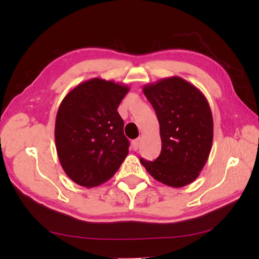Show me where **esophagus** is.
<instances>
[{
  "mask_svg": "<svg viewBox=\"0 0 259 259\" xmlns=\"http://www.w3.org/2000/svg\"><path fill=\"white\" fill-rule=\"evenodd\" d=\"M139 147H140V139H136L131 141V148H133L135 151L138 150Z\"/></svg>",
  "mask_w": 259,
  "mask_h": 259,
  "instance_id": "1",
  "label": "esophagus"
}]
</instances>
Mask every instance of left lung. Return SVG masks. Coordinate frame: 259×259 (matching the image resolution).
Listing matches in <instances>:
<instances>
[{
	"label": "left lung",
	"instance_id": "left-lung-1",
	"mask_svg": "<svg viewBox=\"0 0 259 259\" xmlns=\"http://www.w3.org/2000/svg\"><path fill=\"white\" fill-rule=\"evenodd\" d=\"M160 125L161 152L155 161L140 159L153 178L175 188L196 180L211 150L213 121L202 92L180 76L142 88Z\"/></svg>",
	"mask_w": 259,
	"mask_h": 259
}]
</instances>
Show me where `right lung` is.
I'll return each instance as SVG.
<instances>
[{
  "instance_id": "obj_1",
  "label": "right lung",
  "mask_w": 259,
  "mask_h": 259,
  "mask_svg": "<svg viewBox=\"0 0 259 259\" xmlns=\"http://www.w3.org/2000/svg\"><path fill=\"white\" fill-rule=\"evenodd\" d=\"M130 88L100 78L87 80L64 97L56 119V146L68 177L92 188L118 171L129 152L117 109Z\"/></svg>"
}]
</instances>
